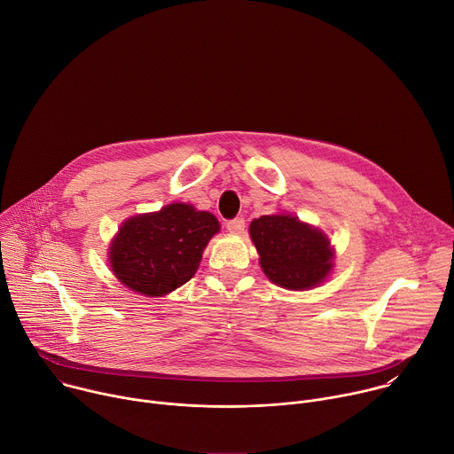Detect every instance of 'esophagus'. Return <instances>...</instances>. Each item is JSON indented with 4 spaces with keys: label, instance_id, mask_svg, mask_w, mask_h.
<instances>
[{
    "label": "esophagus",
    "instance_id": "34e87169",
    "mask_svg": "<svg viewBox=\"0 0 454 454\" xmlns=\"http://www.w3.org/2000/svg\"><path fill=\"white\" fill-rule=\"evenodd\" d=\"M226 228L230 233H235V235H240L244 233V228H246V221L242 217H235L231 221L226 223Z\"/></svg>",
    "mask_w": 454,
    "mask_h": 454
}]
</instances>
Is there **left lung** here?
<instances>
[{"instance_id":"8db88e82","label":"left lung","mask_w":454,"mask_h":454,"mask_svg":"<svg viewBox=\"0 0 454 454\" xmlns=\"http://www.w3.org/2000/svg\"><path fill=\"white\" fill-rule=\"evenodd\" d=\"M268 278L286 289H309L333 268L331 240L293 215H262L249 224Z\"/></svg>"}]
</instances>
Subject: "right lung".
Instances as JSON below:
<instances>
[{
	"label": "right lung",
	"instance_id": "right-lung-1",
	"mask_svg": "<svg viewBox=\"0 0 454 454\" xmlns=\"http://www.w3.org/2000/svg\"><path fill=\"white\" fill-rule=\"evenodd\" d=\"M219 221L184 203L127 219L114 237L109 261L116 278L140 294L163 296L196 275Z\"/></svg>",
	"mask_w": 454,
	"mask_h": 454
}]
</instances>
